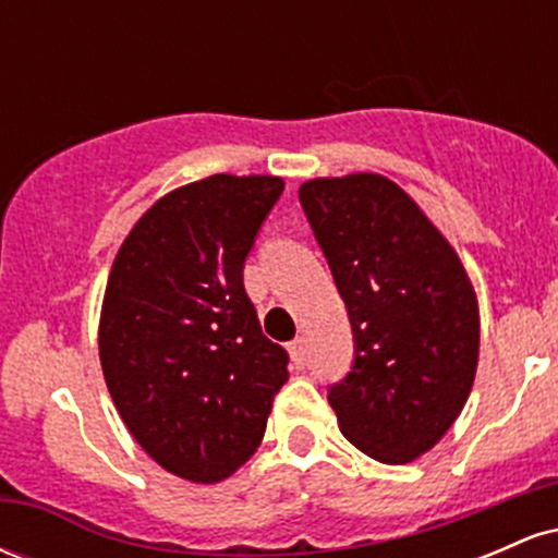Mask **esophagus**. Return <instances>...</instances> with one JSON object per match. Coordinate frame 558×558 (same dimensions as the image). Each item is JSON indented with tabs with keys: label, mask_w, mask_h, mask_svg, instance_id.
<instances>
[{
	"label": "esophagus",
	"mask_w": 558,
	"mask_h": 558,
	"mask_svg": "<svg viewBox=\"0 0 558 558\" xmlns=\"http://www.w3.org/2000/svg\"><path fill=\"white\" fill-rule=\"evenodd\" d=\"M288 351H291V360L296 367H304L306 360H310V351H306V338H296V341H291V345H288Z\"/></svg>",
	"instance_id": "esophagus-1"
}]
</instances>
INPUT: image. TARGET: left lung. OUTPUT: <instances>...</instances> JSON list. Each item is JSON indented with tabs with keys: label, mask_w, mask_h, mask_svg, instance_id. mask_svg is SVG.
<instances>
[{
	"label": "left lung",
	"mask_w": 558,
	"mask_h": 558,
	"mask_svg": "<svg viewBox=\"0 0 558 558\" xmlns=\"http://www.w3.org/2000/svg\"><path fill=\"white\" fill-rule=\"evenodd\" d=\"M299 202L341 293L354 362L328 390L341 433L383 464L444 438L477 369V299L462 262L396 183L317 178Z\"/></svg>",
	"instance_id": "8db88e82"
}]
</instances>
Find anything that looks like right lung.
I'll return each instance as SVG.
<instances>
[{"instance_id":"right-lung-1","label":"right lung","mask_w":558,"mask_h":558,"mask_svg":"<svg viewBox=\"0 0 558 558\" xmlns=\"http://www.w3.org/2000/svg\"><path fill=\"white\" fill-rule=\"evenodd\" d=\"M283 194L272 175H209L162 196L107 280L99 356L138 446L191 483H220L265 438L288 351L262 332L243 262Z\"/></svg>"}]
</instances>
